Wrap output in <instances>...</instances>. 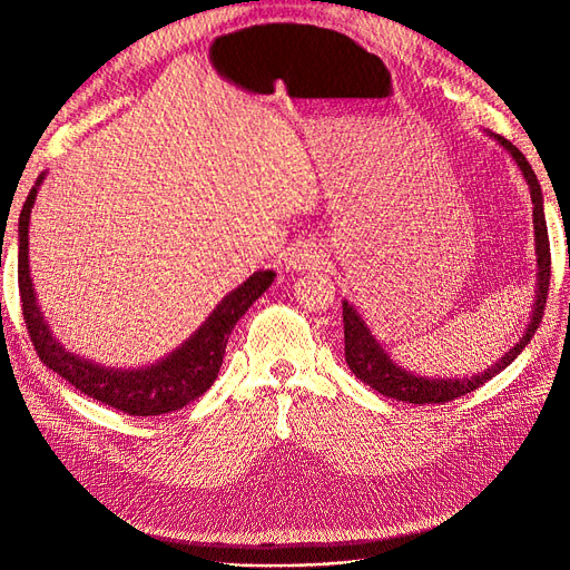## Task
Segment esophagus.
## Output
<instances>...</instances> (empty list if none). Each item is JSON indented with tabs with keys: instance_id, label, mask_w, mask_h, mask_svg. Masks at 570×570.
<instances>
[{
	"instance_id": "1",
	"label": "esophagus",
	"mask_w": 570,
	"mask_h": 570,
	"mask_svg": "<svg viewBox=\"0 0 570 570\" xmlns=\"http://www.w3.org/2000/svg\"><path fill=\"white\" fill-rule=\"evenodd\" d=\"M323 264V252L316 245H306L299 243L297 247H292L285 256V266L289 271H304V268H314Z\"/></svg>"
}]
</instances>
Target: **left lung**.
Here are the masks:
<instances>
[{
  "label": "left lung",
  "mask_w": 570,
  "mask_h": 570,
  "mask_svg": "<svg viewBox=\"0 0 570 570\" xmlns=\"http://www.w3.org/2000/svg\"><path fill=\"white\" fill-rule=\"evenodd\" d=\"M494 140L502 145L513 161L519 164L521 174L530 187V199H532V223H534V252H538V289H534V304H532V316L525 327L523 337L513 344V347L497 361L494 366L482 371L478 375H465V377H425V375H413L400 364H394L390 354L381 347V342L373 337L368 331L366 321L356 314V308L350 302H342V323H344V358H347V366L352 373L377 390L381 394L390 396V400H400L409 404H444L452 402L456 396L469 394L485 385L490 377H494L499 371H504L511 361L519 356L525 344L532 340L534 331L540 327L544 304L549 295V273H551V254H549V235H547V220L542 209V187L538 183V176L530 168L528 159L521 154L519 147H513L507 137L492 135Z\"/></svg>",
  "instance_id": "left-lung-1"
}]
</instances>
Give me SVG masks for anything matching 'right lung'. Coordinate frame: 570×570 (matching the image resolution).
Segmentation results:
<instances>
[{
	"instance_id": "add662e5",
	"label": "right lung",
	"mask_w": 570,
	"mask_h": 570,
	"mask_svg": "<svg viewBox=\"0 0 570 570\" xmlns=\"http://www.w3.org/2000/svg\"><path fill=\"white\" fill-rule=\"evenodd\" d=\"M42 180L45 174L38 178L36 187L30 189L19 218L21 308L30 342L42 364L59 373L63 381L71 383L82 394L92 396V400L101 404H109L116 411H124L128 416H161V413L178 411L185 404L195 402L197 396L214 385L235 323L271 287L275 273L256 271L249 275L243 285L235 287L230 295L218 302V306L199 325L195 335H189V340H185L176 352H170L157 364L132 371L92 364L90 358L63 350L61 342L51 335L49 323L40 312L36 289H32L28 264V226Z\"/></svg>"
}]
</instances>
